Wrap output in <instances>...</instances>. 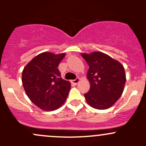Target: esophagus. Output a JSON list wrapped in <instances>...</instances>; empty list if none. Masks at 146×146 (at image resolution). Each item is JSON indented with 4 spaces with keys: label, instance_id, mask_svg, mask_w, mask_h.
<instances>
[{
    "label": "esophagus",
    "instance_id": "obj_1",
    "mask_svg": "<svg viewBox=\"0 0 146 146\" xmlns=\"http://www.w3.org/2000/svg\"><path fill=\"white\" fill-rule=\"evenodd\" d=\"M79 82H80V78H77L75 79V80H72V82L74 84H76V85H77Z\"/></svg>",
    "mask_w": 146,
    "mask_h": 146
}]
</instances>
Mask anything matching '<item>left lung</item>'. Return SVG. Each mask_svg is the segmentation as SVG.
I'll return each instance as SVG.
<instances>
[{
	"label": "left lung",
	"instance_id": "left-lung-1",
	"mask_svg": "<svg viewBox=\"0 0 146 146\" xmlns=\"http://www.w3.org/2000/svg\"><path fill=\"white\" fill-rule=\"evenodd\" d=\"M81 56L89 66L87 77L90 88L84 94L87 102L98 110L110 108L123 91L126 82L124 68L104 53L96 51Z\"/></svg>",
	"mask_w": 146,
	"mask_h": 146
}]
</instances>
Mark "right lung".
Masks as SVG:
<instances>
[{"instance_id":"1","label":"right lung","mask_w":146,"mask_h":146,"mask_svg":"<svg viewBox=\"0 0 146 146\" xmlns=\"http://www.w3.org/2000/svg\"><path fill=\"white\" fill-rule=\"evenodd\" d=\"M66 54L44 52L35 56L24 68L22 82L26 94L36 106L53 111L66 101L70 83L63 80L57 67Z\"/></svg>"}]
</instances>
